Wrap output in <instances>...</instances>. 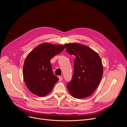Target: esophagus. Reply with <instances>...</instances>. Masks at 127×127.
<instances>
[{"label": "esophagus", "instance_id": "34e87169", "mask_svg": "<svg viewBox=\"0 0 127 127\" xmlns=\"http://www.w3.org/2000/svg\"><path fill=\"white\" fill-rule=\"evenodd\" d=\"M59 81H62L63 80V77L62 76H59Z\"/></svg>", "mask_w": 127, "mask_h": 127}]
</instances>
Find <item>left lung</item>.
Returning <instances> with one entry per match:
<instances>
[{
  "label": "left lung",
  "instance_id": "obj_1",
  "mask_svg": "<svg viewBox=\"0 0 127 127\" xmlns=\"http://www.w3.org/2000/svg\"><path fill=\"white\" fill-rule=\"evenodd\" d=\"M66 50L76 57L74 74L67 88L74 97L89 96L96 89L103 76V65L100 57L89 47L80 43L65 45Z\"/></svg>",
  "mask_w": 127,
  "mask_h": 127
}]
</instances>
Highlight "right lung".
I'll return each mask as SVG.
<instances>
[{
	"instance_id": "obj_1",
	"label": "right lung",
	"mask_w": 127,
	"mask_h": 127,
	"mask_svg": "<svg viewBox=\"0 0 127 127\" xmlns=\"http://www.w3.org/2000/svg\"><path fill=\"white\" fill-rule=\"evenodd\" d=\"M63 45L43 43L37 46L26 57L23 66L25 83L34 94L48 95L59 80L53 73L50 60L65 49Z\"/></svg>"
}]
</instances>
